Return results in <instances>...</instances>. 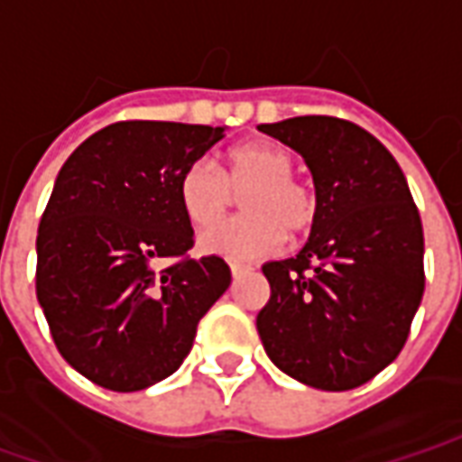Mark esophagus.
<instances>
[{
    "instance_id": "1",
    "label": "esophagus",
    "mask_w": 462,
    "mask_h": 462,
    "mask_svg": "<svg viewBox=\"0 0 462 462\" xmlns=\"http://www.w3.org/2000/svg\"><path fill=\"white\" fill-rule=\"evenodd\" d=\"M252 267H247V264H240V262H230V272L232 277H240V274H245V272H250Z\"/></svg>"
}]
</instances>
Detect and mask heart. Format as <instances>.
<instances>
[{
	"mask_svg": "<svg viewBox=\"0 0 462 462\" xmlns=\"http://www.w3.org/2000/svg\"><path fill=\"white\" fill-rule=\"evenodd\" d=\"M294 158L264 141L232 145L220 172L210 162H190L178 178V202L198 230L214 227L229 214L234 195L245 192V217L202 235V250L230 260H252L280 250L284 232L301 237L319 217V195L297 180Z\"/></svg>",
	"mask_w": 462,
	"mask_h": 462,
	"instance_id": "heart-1",
	"label": "heart"
}]
</instances>
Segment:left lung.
<instances>
[{
	"label": "left lung",
	"mask_w": 462,
	"mask_h": 462,
	"mask_svg": "<svg viewBox=\"0 0 462 462\" xmlns=\"http://www.w3.org/2000/svg\"><path fill=\"white\" fill-rule=\"evenodd\" d=\"M262 133L307 161L319 217L297 257L267 262L257 331L272 364L321 391L366 383L406 344L426 287L423 225L396 158L356 123L297 116Z\"/></svg>",
	"instance_id": "obj_1"
}]
</instances>
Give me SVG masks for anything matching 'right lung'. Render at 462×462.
<instances>
[{"label":"right lung","instance_id":"1","mask_svg":"<svg viewBox=\"0 0 462 462\" xmlns=\"http://www.w3.org/2000/svg\"><path fill=\"white\" fill-rule=\"evenodd\" d=\"M222 133L118 121L59 171L36 235V300L59 354L96 386L128 393L175 374L230 287L222 257L188 254L195 240L178 202L180 172Z\"/></svg>","mask_w":462,"mask_h":462}]
</instances>
